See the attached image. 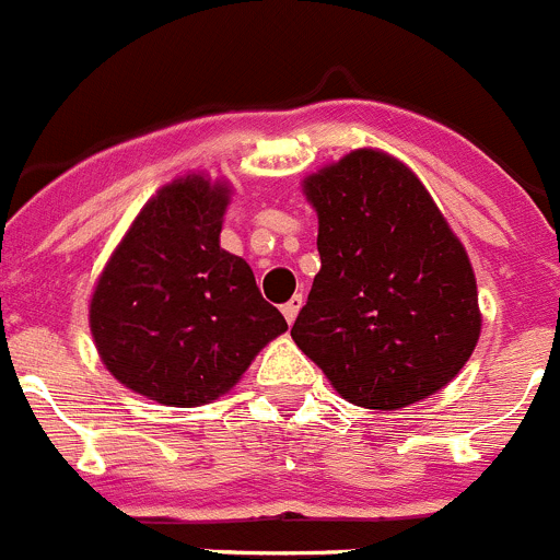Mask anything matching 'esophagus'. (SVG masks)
Masks as SVG:
<instances>
[{"label": "esophagus", "mask_w": 560, "mask_h": 560, "mask_svg": "<svg viewBox=\"0 0 560 560\" xmlns=\"http://www.w3.org/2000/svg\"><path fill=\"white\" fill-rule=\"evenodd\" d=\"M301 306H304V295H292L290 301H287L284 306H281V315H284L287 323H295L298 312H301Z\"/></svg>", "instance_id": "34e87169"}]
</instances>
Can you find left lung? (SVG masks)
<instances>
[{
	"label": "left lung",
	"mask_w": 560,
	"mask_h": 560,
	"mask_svg": "<svg viewBox=\"0 0 560 560\" xmlns=\"http://www.w3.org/2000/svg\"><path fill=\"white\" fill-rule=\"evenodd\" d=\"M304 190L320 223V273L290 331L298 348L364 409H404L442 389L478 342V287L422 182L359 149Z\"/></svg>",
	"instance_id": "1"
}]
</instances>
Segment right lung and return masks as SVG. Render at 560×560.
I'll list each match as a JSON object with an SVG mask.
<instances>
[{
  "instance_id": "1",
  "label": "right lung",
  "mask_w": 560,
  "mask_h": 560,
  "mask_svg": "<svg viewBox=\"0 0 560 560\" xmlns=\"http://www.w3.org/2000/svg\"><path fill=\"white\" fill-rule=\"evenodd\" d=\"M229 187H162L109 256L91 331L115 378L156 404H209L232 389L287 320L248 262L221 248Z\"/></svg>"
}]
</instances>
